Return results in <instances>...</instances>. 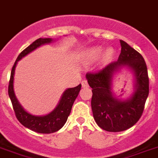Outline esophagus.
Here are the masks:
<instances>
[{"label": "esophagus", "instance_id": "34e87169", "mask_svg": "<svg viewBox=\"0 0 158 158\" xmlns=\"http://www.w3.org/2000/svg\"><path fill=\"white\" fill-rule=\"evenodd\" d=\"M81 85H82V87H88L89 86L88 83H87V81H85V80L82 81Z\"/></svg>", "mask_w": 158, "mask_h": 158}]
</instances>
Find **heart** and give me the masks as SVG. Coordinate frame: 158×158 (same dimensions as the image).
Listing matches in <instances>:
<instances>
[{
	"mask_svg": "<svg viewBox=\"0 0 158 158\" xmlns=\"http://www.w3.org/2000/svg\"><path fill=\"white\" fill-rule=\"evenodd\" d=\"M103 52V48L101 46H94L84 51L82 53V61L85 64H90L99 58ZM114 55V50L113 48H108L104 52L102 55V61L104 63L110 60Z\"/></svg>",
	"mask_w": 158,
	"mask_h": 158,
	"instance_id": "b5f03b06",
	"label": "heart"
}]
</instances>
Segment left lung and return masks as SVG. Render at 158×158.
I'll return each mask as SVG.
<instances>
[{
	"label": "left lung",
	"mask_w": 158,
	"mask_h": 158,
	"mask_svg": "<svg viewBox=\"0 0 158 158\" xmlns=\"http://www.w3.org/2000/svg\"><path fill=\"white\" fill-rule=\"evenodd\" d=\"M121 53L118 60L108 64L97 73H87L85 77L92 88L91 107L97 124L105 131H125L136 123L143 113L148 96V70L140 53L120 40ZM124 67L134 74V88L126 100L118 99L112 90L114 74Z\"/></svg>",
	"instance_id": "8db88e82"
}]
</instances>
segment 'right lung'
Here are the masks:
<instances>
[{"label": "right lung", "instance_id": "1", "mask_svg": "<svg viewBox=\"0 0 158 158\" xmlns=\"http://www.w3.org/2000/svg\"><path fill=\"white\" fill-rule=\"evenodd\" d=\"M52 42H53V40L51 38H44V39L40 38L33 42L30 46L27 47L19 54L14 66L12 68L10 84H9V89H8L9 96L11 100L13 108H14L18 120L24 127L38 133H53L55 131H59L63 127L67 121L68 117L70 114L74 101L78 96V94L81 88V85L80 84L78 85L77 86L69 88L64 90L56 108L52 111H51L50 113L45 115H33L30 114L29 112L25 110L24 108L19 103L14 89V73H15L17 64L21 59H23L27 55L33 52L36 48H40V46L44 44H50Z\"/></svg>", "mask_w": 158, "mask_h": 158}]
</instances>
